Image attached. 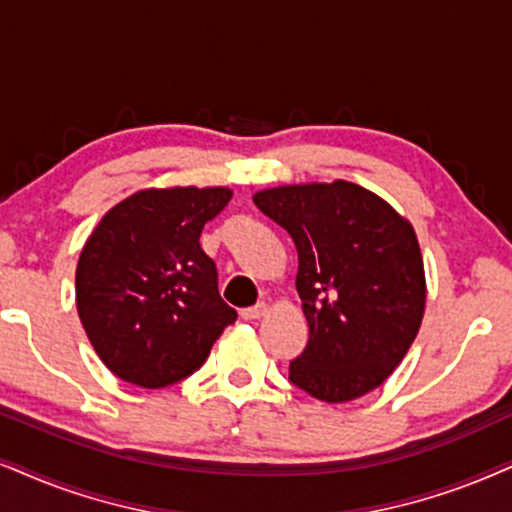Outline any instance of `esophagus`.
Listing matches in <instances>:
<instances>
[{"mask_svg":"<svg viewBox=\"0 0 512 512\" xmlns=\"http://www.w3.org/2000/svg\"><path fill=\"white\" fill-rule=\"evenodd\" d=\"M267 312H269V304L267 302H257V304H252V307L243 309L241 316L245 321H252V319H260V316H264Z\"/></svg>","mask_w":512,"mask_h":512,"instance_id":"34e87169","label":"esophagus"}]
</instances>
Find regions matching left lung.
Returning a JSON list of instances; mask_svg holds the SVG:
<instances>
[{
	"label": "left lung",
	"mask_w": 512,
	"mask_h": 512,
	"mask_svg": "<svg viewBox=\"0 0 512 512\" xmlns=\"http://www.w3.org/2000/svg\"><path fill=\"white\" fill-rule=\"evenodd\" d=\"M297 248L295 286L309 323L290 383L342 404L383 385L416 340L425 271L413 226L352 181L276 186L252 196Z\"/></svg>",
	"instance_id": "left-lung-1"
}]
</instances>
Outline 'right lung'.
Returning a JSON list of instances; mask_svg holds the SVG:
<instances>
[{"mask_svg":"<svg viewBox=\"0 0 512 512\" xmlns=\"http://www.w3.org/2000/svg\"><path fill=\"white\" fill-rule=\"evenodd\" d=\"M229 200L224 186L139 191L108 210L84 243L77 314L99 359L125 383H179L236 321L198 243Z\"/></svg>","mask_w":512,"mask_h":512,"instance_id":"obj_1","label":"right lung"}]
</instances>
